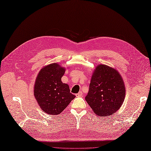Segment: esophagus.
Instances as JSON below:
<instances>
[{
  "label": "esophagus",
  "mask_w": 151,
  "mask_h": 151,
  "mask_svg": "<svg viewBox=\"0 0 151 151\" xmlns=\"http://www.w3.org/2000/svg\"><path fill=\"white\" fill-rule=\"evenodd\" d=\"M82 95H83V93H82V91H79V92L78 93H77V94H76V97H81V96H82Z\"/></svg>",
  "instance_id": "1"
}]
</instances>
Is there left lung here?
I'll return each mask as SVG.
<instances>
[{
	"mask_svg": "<svg viewBox=\"0 0 151 151\" xmlns=\"http://www.w3.org/2000/svg\"><path fill=\"white\" fill-rule=\"evenodd\" d=\"M125 94L124 83L119 73L108 66L100 65L91 77L85 99L97 115L107 116L119 109Z\"/></svg>",
	"mask_w": 151,
	"mask_h": 151,
	"instance_id": "left-lung-1",
	"label": "left lung"
}]
</instances>
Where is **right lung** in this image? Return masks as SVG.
Returning a JSON list of instances; mask_svg holds the SVG:
<instances>
[{
  "instance_id": "1",
  "label": "right lung",
  "mask_w": 151,
  "mask_h": 151,
  "mask_svg": "<svg viewBox=\"0 0 151 151\" xmlns=\"http://www.w3.org/2000/svg\"><path fill=\"white\" fill-rule=\"evenodd\" d=\"M65 72L58 64H50L40 71L36 79L35 97L42 110L50 115H59L76 97L68 84L61 82Z\"/></svg>"
}]
</instances>
